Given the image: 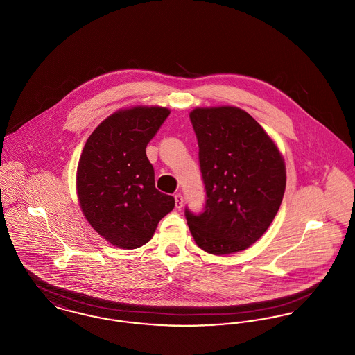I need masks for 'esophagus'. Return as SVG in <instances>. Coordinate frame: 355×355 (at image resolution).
<instances>
[{
  "instance_id": "obj_1",
  "label": "esophagus",
  "mask_w": 355,
  "mask_h": 355,
  "mask_svg": "<svg viewBox=\"0 0 355 355\" xmlns=\"http://www.w3.org/2000/svg\"><path fill=\"white\" fill-rule=\"evenodd\" d=\"M174 200H175V207L177 209H181L184 206V197H182V194H180V193L175 194Z\"/></svg>"
}]
</instances>
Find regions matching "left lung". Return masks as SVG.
<instances>
[{"instance_id": "1", "label": "left lung", "mask_w": 355, "mask_h": 355, "mask_svg": "<svg viewBox=\"0 0 355 355\" xmlns=\"http://www.w3.org/2000/svg\"><path fill=\"white\" fill-rule=\"evenodd\" d=\"M190 121L206 191L202 213L185 209L190 233L206 253L245 250L263 236L281 206L286 187L284 157L262 126L239 107H197Z\"/></svg>"}]
</instances>
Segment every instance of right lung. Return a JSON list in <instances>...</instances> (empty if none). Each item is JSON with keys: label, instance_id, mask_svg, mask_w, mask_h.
<instances>
[{"label": "right lung", "instance_id": "add662e5", "mask_svg": "<svg viewBox=\"0 0 355 355\" xmlns=\"http://www.w3.org/2000/svg\"><path fill=\"white\" fill-rule=\"evenodd\" d=\"M170 114L159 106H135L109 116L87 138L77 168L85 218L112 245L137 249L152 239L174 198L154 185L146 146Z\"/></svg>", "mask_w": 355, "mask_h": 355}]
</instances>
